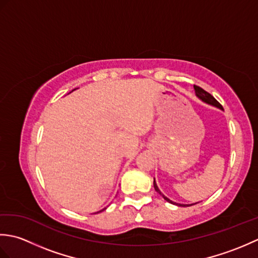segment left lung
<instances>
[{"label":"left lung","mask_w":258,"mask_h":258,"mask_svg":"<svg viewBox=\"0 0 258 258\" xmlns=\"http://www.w3.org/2000/svg\"><path fill=\"white\" fill-rule=\"evenodd\" d=\"M194 90H195L196 95L199 96L202 101H204V102H206V103H208V104H211V105H214V106H216V107H220V108H222V109H223V106L221 105L220 103H218V102L216 101V98L214 97L213 95H211L210 93L206 92L205 90H203L202 87L197 86V85H194ZM154 188H155V190L157 191V193H160V194H161V195L164 197V200L167 201L168 203H171V204H176V203H175V202H172L171 200L167 199L166 196H164V195L161 193V190L158 189L157 185H156V183H155V179H154ZM176 205H178V206H190V205H184V204H176Z\"/></svg>","instance_id":"8db88e82"}]
</instances>
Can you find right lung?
<instances>
[{
  "instance_id": "1",
  "label": "right lung",
  "mask_w": 258,
  "mask_h": 258,
  "mask_svg": "<svg viewBox=\"0 0 258 258\" xmlns=\"http://www.w3.org/2000/svg\"><path fill=\"white\" fill-rule=\"evenodd\" d=\"M104 210H105V208H104ZM104 210H103V211H104Z\"/></svg>"
}]
</instances>
